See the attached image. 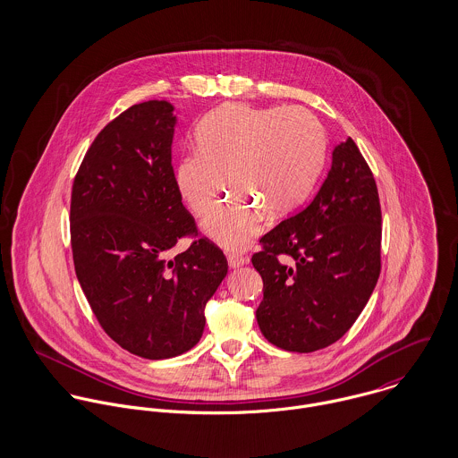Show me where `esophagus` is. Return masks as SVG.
Segmentation results:
<instances>
[{
  "instance_id": "esophagus-1",
  "label": "esophagus",
  "mask_w": 458,
  "mask_h": 458,
  "mask_svg": "<svg viewBox=\"0 0 458 458\" xmlns=\"http://www.w3.org/2000/svg\"><path fill=\"white\" fill-rule=\"evenodd\" d=\"M227 262L231 267H238L242 264H247L249 258L247 256H242V254H236V252H229L227 254Z\"/></svg>"
}]
</instances>
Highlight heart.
Instances as JSON below:
<instances>
[{
  "mask_svg": "<svg viewBox=\"0 0 458 458\" xmlns=\"http://www.w3.org/2000/svg\"><path fill=\"white\" fill-rule=\"evenodd\" d=\"M325 135L303 107L258 109L227 104L196 131V151L185 153L174 182L189 209L208 215L227 183L229 197L204 222V231L227 249H242L261 231L264 213L280 218L310 191L323 160Z\"/></svg>",
  "mask_w": 458,
  "mask_h": 458,
  "instance_id": "obj_1",
  "label": "heart"
}]
</instances>
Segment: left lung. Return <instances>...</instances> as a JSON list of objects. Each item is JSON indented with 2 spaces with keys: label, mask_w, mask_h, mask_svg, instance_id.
<instances>
[{
  "label": "left lung",
  "mask_w": 458,
  "mask_h": 458,
  "mask_svg": "<svg viewBox=\"0 0 458 458\" xmlns=\"http://www.w3.org/2000/svg\"><path fill=\"white\" fill-rule=\"evenodd\" d=\"M381 236L377 185L349 137L335 146L310 204L266 233L252 256L262 278V335L293 352L325 349L344 336L377 284Z\"/></svg>",
  "instance_id": "obj_1"
}]
</instances>
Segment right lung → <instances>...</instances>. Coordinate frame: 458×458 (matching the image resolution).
I'll list each match as a JSON object with an SVG mask.
<instances>
[{"label":"right lung","mask_w":458,"mask_h":458,"mask_svg":"<svg viewBox=\"0 0 458 458\" xmlns=\"http://www.w3.org/2000/svg\"><path fill=\"white\" fill-rule=\"evenodd\" d=\"M165 100L135 104L91 142L73 178L70 243L77 280L102 329L146 360L187 352L204 307L227 275L200 236L171 164L176 116ZM182 237L191 247L169 260Z\"/></svg>","instance_id":"obj_1"}]
</instances>
